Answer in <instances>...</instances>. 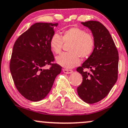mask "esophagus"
Instances as JSON below:
<instances>
[{"mask_svg":"<svg viewBox=\"0 0 128 128\" xmlns=\"http://www.w3.org/2000/svg\"><path fill=\"white\" fill-rule=\"evenodd\" d=\"M63 72L64 73L66 74H72L73 72V70L70 69H66V68H64L63 69Z\"/></svg>","mask_w":128,"mask_h":128,"instance_id":"esophagus-1","label":"esophagus"}]
</instances>
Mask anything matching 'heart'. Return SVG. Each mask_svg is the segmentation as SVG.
I'll return each mask as SVG.
<instances>
[{"mask_svg":"<svg viewBox=\"0 0 128 128\" xmlns=\"http://www.w3.org/2000/svg\"><path fill=\"white\" fill-rule=\"evenodd\" d=\"M71 42L68 53H63L57 56L56 61L59 65L67 68H73L80 63V56L90 57L94 50L96 41L93 35L83 28L73 27L64 30L61 36L54 33L50 37L49 45L52 52L60 53L64 43Z\"/></svg>","mask_w":128,"mask_h":128,"instance_id":"obj_1","label":"heart"}]
</instances>
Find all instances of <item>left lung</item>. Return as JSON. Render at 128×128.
I'll return each mask as SVG.
<instances>
[{
  "instance_id": "left-lung-1",
  "label": "left lung",
  "mask_w": 128,
  "mask_h": 128,
  "mask_svg": "<svg viewBox=\"0 0 128 128\" xmlns=\"http://www.w3.org/2000/svg\"><path fill=\"white\" fill-rule=\"evenodd\" d=\"M81 23L91 30L96 45L92 54L76 68L83 76L77 92L83 101L94 104L107 96L117 80L118 52L111 35L102 24L96 21ZM86 68L90 72L84 70Z\"/></svg>"
}]
</instances>
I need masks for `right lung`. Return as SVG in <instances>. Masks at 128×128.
Listing matches in <instances>:
<instances>
[{
  "mask_svg": "<svg viewBox=\"0 0 128 128\" xmlns=\"http://www.w3.org/2000/svg\"><path fill=\"white\" fill-rule=\"evenodd\" d=\"M58 23L37 22L16 40L12 51L10 69L20 93L31 101H39L47 96L62 67L52 64L54 58L49 45ZM46 65L48 70L42 68Z\"/></svg>",
  "mask_w": 128,
  "mask_h": 128,
  "instance_id": "add662e5",
  "label": "right lung"
}]
</instances>
